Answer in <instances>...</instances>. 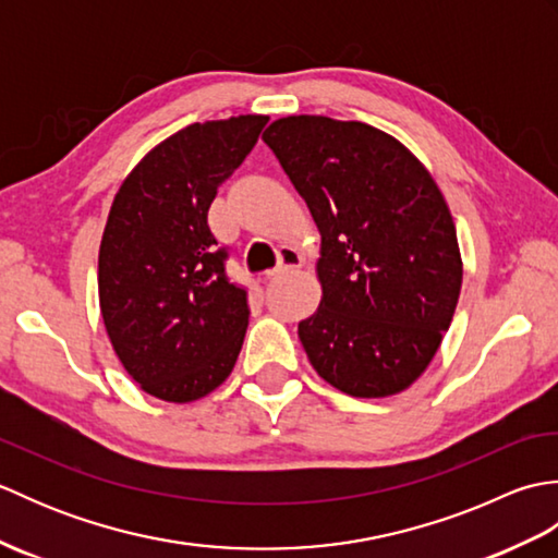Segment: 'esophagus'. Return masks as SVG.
<instances>
[{
  "mask_svg": "<svg viewBox=\"0 0 558 558\" xmlns=\"http://www.w3.org/2000/svg\"><path fill=\"white\" fill-rule=\"evenodd\" d=\"M278 268H272V270H268L266 272V280H276V278H280L282 272H288V270H300L302 266H304V258H302V254L298 252V248H292V246H282L280 252H278Z\"/></svg>",
  "mask_w": 558,
  "mask_h": 558,
  "instance_id": "esophagus-1",
  "label": "esophagus"
}]
</instances>
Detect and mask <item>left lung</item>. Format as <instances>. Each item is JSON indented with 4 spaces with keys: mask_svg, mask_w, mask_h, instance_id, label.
I'll return each mask as SVG.
<instances>
[{
    "mask_svg": "<svg viewBox=\"0 0 558 558\" xmlns=\"http://www.w3.org/2000/svg\"><path fill=\"white\" fill-rule=\"evenodd\" d=\"M264 141L322 232L324 298L298 328L306 357L348 396L400 393L429 366L460 298L441 192L400 141L369 124L282 117Z\"/></svg>",
    "mask_w": 558,
    "mask_h": 558,
    "instance_id": "1",
    "label": "left lung"
}]
</instances>
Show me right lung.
<instances>
[{
  "label": "right lung",
  "mask_w": 558,
  "mask_h": 558,
  "mask_svg": "<svg viewBox=\"0 0 558 558\" xmlns=\"http://www.w3.org/2000/svg\"><path fill=\"white\" fill-rule=\"evenodd\" d=\"M264 114L189 124L141 160L114 196L98 256L105 328L129 376L192 402L230 376L248 324L246 288L208 228L218 186L256 146Z\"/></svg>",
  "instance_id": "add662e5"
}]
</instances>
